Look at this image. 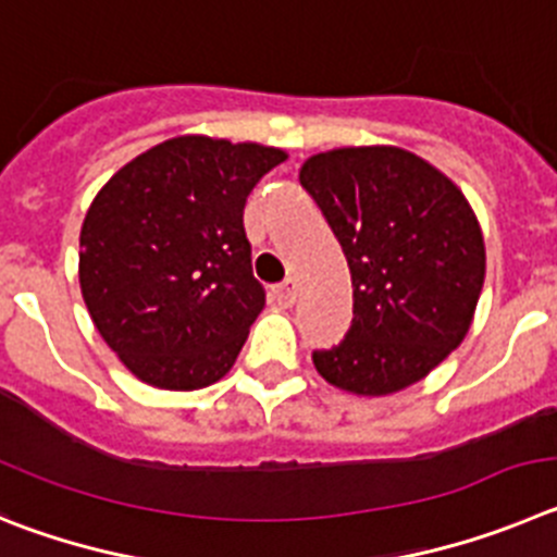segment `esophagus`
Instances as JSON below:
<instances>
[{"label":"esophagus","mask_w":557,"mask_h":557,"mask_svg":"<svg viewBox=\"0 0 557 557\" xmlns=\"http://www.w3.org/2000/svg\"><path fill=\"white\" fill-rule=\"evenodd\" d=\"M274 302L280 308H290V305L297 302V285H294V280H285V283L274 285Z\"/></svg>","instance_id":"34e87169"}]
</instances>
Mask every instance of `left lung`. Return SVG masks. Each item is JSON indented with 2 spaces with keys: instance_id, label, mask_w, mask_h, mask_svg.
Masks as SVG:
<instances>
[{
  "instance_id": "8db88e82",
  "label": "left lung",
  "mask_w": 557,
  "mask_h": 557,
  "mask_svg": "<svg viewBox=\"0 0 557 557\" xmlns=\"http://www.w3.org/2000/svg\"><path fill=\"white\" fill-rule=\"evenodd\" d=\"M299 183L322 208L352 274V327L313 352L315 372L355 397H388L460 347L485 280L472 205L447 174L403 147L310 154Z\"/></svg>"
}]
</instances>
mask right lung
Here are the masks:
<instances>
[{"instance_id": "1", "label": "right lung", "mask_w": 557, "mask_h": 557, "mask_svg": "<svg viewBox=\"0 0 557 557\" xmlns=\"http://www.w3.org/2000/svg\"><path fill=\"white\" fill-rule=\"evenodd\" d=\"M285 158L255 141L177 135L99 188L79 230V290L141 383L197 391L233 369L267 308L244 205Z\"/></svg>"}]
</instances>
